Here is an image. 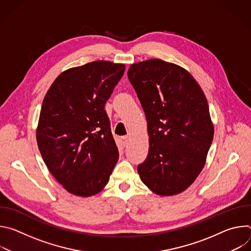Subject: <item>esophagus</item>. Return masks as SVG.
I'll use <instances>...</instances> for the list:
<instances>
[{
	"label": "esophagus",
	"mask_w": 251,
	"mask_h": 251,
	"mask_svg": "<svg viewBox=\"0 0 251 251\" xmlns=\"http://www.w3.org/2000/svg\"><path fill=\"white\" fill-rule=\"evenodd\" d=\"M120 142H121V145L122 146H127V144H128V137L127 136H122L121 138H120Z\"/></svg>",
	"instance_id": "esophagus-1"
}]
</instances>
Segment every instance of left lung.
Returning a JSON list of instances; mask_svg holds the SVG:
<instances>
[{"label": "left lung", "instance_id": "1", "mask_svg": "<svg viewBox=\"0 0 251 251\" xmlns=\"http://www.w3.org/2000/svg\"><path fill=\"white\" fill-rule=\"evenodd\" d=\"M128 78L148 126L141 180L157 195L180 194L200 175L213 139L207 100L185 68L162 59L132 64Z\"/></svg>", "mask_w": 251, "mask_h": 251}]
</instances>
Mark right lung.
Returning a JSON list of instances; mask_svg holds the SVG:
<instances>
[{
    "label": "right lung",
    "mask_w": 251,
    "mask_h": 251,
    "mask_svg": "<svg viewBox=\"0 0 251 251\" xmlns=\"http://www.w3.org/2000/svg\"><path fill=\"white\" fill-rule=\"evenodd\" d=\"M125 65L96 60L69 68L43 101L37 141L55 180L79 197L99 193L109 181L119 153L104 109Z\"/></svg>",
    "instance_id": "obj_1"
}]
</instances>
